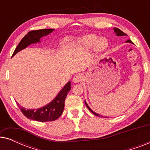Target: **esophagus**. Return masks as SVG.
<instances>
[{
  "label": "esophagus",
  "instance_id": "34e87169",
  "mask_svg": "<svg viewBox=\"0 0 150 150\" xmlns=\"http://www.w3.org/2000/svg\"><path fill=\"white\" fill-rule=\"evenodd\" d=\"M83 76L81 74H76L75 75L73 78V82L75 83H78L79 82H81L83 80Z\"/></svg>",
  "mask_w": 150,
  "mask_h": 150
}]
</instances>
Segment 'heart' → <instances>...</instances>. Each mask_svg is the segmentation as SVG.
I'll use <instances>...</instances> for the list:
<instances>
[{"instance_id": "heart-1", "label": "heart", "mask_w": 150, "mask_h": 150, "mask_svg": "<svg viewBox=\"0 0 150 150\" xmlns=\"http://www.w3.org/2000/svg\"><path fill=\"white\" fill-rule=\"evenodd\" d=\"M94 47V50L97 52L104 51L108 47V41L104 38L97 40V36L94 35H88L76 42H69V47H80L83 48H89L91 46Z\"/></svg>"}]
</instances>
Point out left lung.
Here are the masks:
<instances>
[{
    "instance_id": "left-lung-1",
    "label": "left lung",
    "mask_w": 150,
    "mask_h": 150,
    "mask_svg": "<svg viewBox=\"0 0 150 150\" xmlns=\"http://www.w3.org/2000/svg\"><path fill=\"white\" fill-rule=\"evenodd\" d=\"M113 30H114V32L116 33V35H117V36H124V35H126V33H124V32L122 31V30H121L120 29H119V28H114ZM126 42H129V43H131V44H133L132 42V41H131L130 40H128L126 41ZM85 104H86V106H87V107L88 108V109H89V110H90V111H91V112H92V113H93L94 115H97V116H100L99 114L96 113V112L93 111V110H92L91 109V108H90V107H89V106L87 105V102H86L85 101Z\"/></svg>"
}]
</instances>
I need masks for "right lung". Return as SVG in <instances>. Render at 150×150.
I'll return each instance as SVG.
<instances>
[{"instance_id": "add662e5", "label": "right lung", "mask_w": 150, "mask_h": 150, "mask_svg": "<svg viewBox=\"0 0 150 150\" xmlns=\"http://www.w3.org/2000/svg\"><path fill=\"white\" fill-rule=\"evenodd\" d=\"M54 29L52 28H46V29L31 30V31L28 32L18 44V46L14 50L12 57H13L16 53L26 48L31 44L40 42V38L44 36L48 35ZM70 89L71 83L70 81H69L52 102L42 108H38V109L26 110V108L20 106L18 102L17 105L21 110L24 115L30 120L40 122H52V121H54L58 119L62 114L63 109H64L65 98Z\"/></svg>"}]
</instances>
